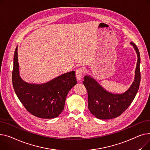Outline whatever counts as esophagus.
I'll use <instances>...</instances> for the list:
<instances>
[{"label":"esophagus","mask_w":150,"mask_h":150,"mask_svg":"<svg viewBox=\"0 0 150 150\" xmlns=\"http://www.w3.org/2000/svg\"><path fill=\"white\" fill-rule=\"evenodd\" d=\"M76 79L77 81H81L83 75V70L82 68H79L76 70Z\"/></svg>","instance_id":"34e87169"}]
</instances>
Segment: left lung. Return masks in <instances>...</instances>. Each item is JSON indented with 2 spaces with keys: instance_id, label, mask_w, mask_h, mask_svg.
Listing matches in <instances>:
<instances>
[{
  "instance_id": "left-lung-1",
  "label": "left lung",
  "mask_w": 150,
  "mask_h": 150,
  "mask_svg": "<svg viewBox=\"0 0 150 150\" xmlns=\"http://www.w3.org/2000/svg\"><path fill=\"white\" fill-rule=\"evenodd\" d=\"M137 55L134 81L129 88L122 94L108 91L90 75L84 77L83 83L88 92V109L91 113L99 119H111L119 116L133 101L138 91L140 82V57L138 48L130 42Z\"/></svg>"
}]
</instances>
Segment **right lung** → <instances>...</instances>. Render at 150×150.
<instances>
[{
    "label": "right lung",
    "instance_id": "obj_1",
    "mask_svg": "<svg viewBox=\"0 0 150 150\" xmlns=\"http://www.w3.org/2000/svg\"><path fill=\"white\" fill-rule=\"evenodd\" d=\"M17 56V46L12 81L17 98L33 115L42 119L57 117L64 109L68 92L77 83L75 71L64 73L44 83H30L20 76Z\"/></svg>",
    "mask_w": 150,
    "mask_h": 150
}]
</instances>
